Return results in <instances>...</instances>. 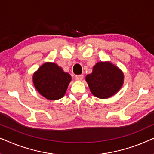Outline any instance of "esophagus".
Listing matches in <instances>:
<instances>
[{
	"label": "esophagus",
	"mask_w": 154,
	"mask_h": 154,
	"mask_svg": "<svg viewBox=\"0 0 154 154\" xmlns=\"http://www.w3.org/2000/svg\"><path fill=\"white\" fill-rule=\"evenodd\" d=\"M75 79L76 81H82V79H83V75H75Z\"/></svg>",
	"instance_id": "1"
}]
</instances>
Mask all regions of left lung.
<instances>
[{"label":"left lung","mask_w":154,"mask_h":154,"mask_svg":"<svg viewBox=\"0 0 154 154\" xmlns=\"http://www.w3.org/2000/svg\"><path fill=\"white\" fill-rule=\"evenodd\" d=\"M85 81L94 97L107 99L121 90L124 74L119 67L109 61L99 62L93 66L92 72L86 75Z\"/></svg>","instance_id":"8db88e82"}]
</instances>
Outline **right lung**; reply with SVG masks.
Listing matches in <instances>:
<instances>
[{
    "instance_id": "obj_1",
    "label": "right lung",
    "mask_w": 154,
    "mask_h": 154,
    "mask_svg": "<svg viewBox=\"0 0 154 154\" xmlns=\"http://www.w3.org/2000/svg\"><path fill=\"white\" fill-rule=\"evenodd\" d=\"M71 81V75L54 62L44 63L33 75L35 88L41 95L50 100L62 98Z\"/></svg>"
}]
</instances>
